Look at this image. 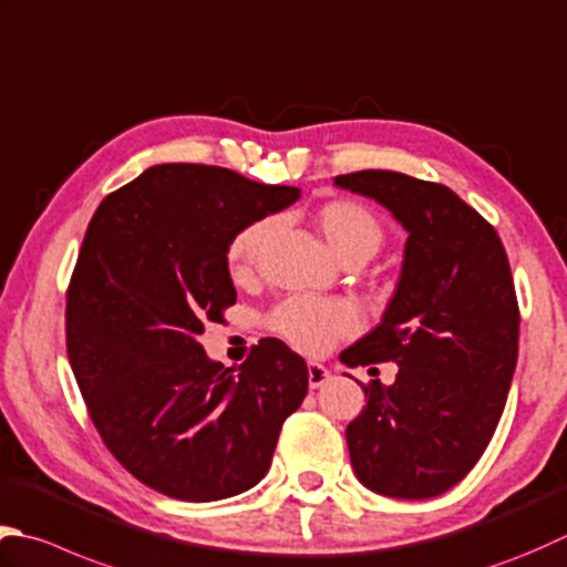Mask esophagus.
Instances as JSON below:
<instances>
[{
  "instance_id": "obj_1",
  "label": "esophagus",
  "mask_w": 567,
  "mask_h": 567,
  "mask_svg": "<svg viewBox=\"0 0 567 567\" xmlns=\"http://www.w3.org/2000/svg\"><path fill=\"white\" fill-rule=\"evenodd\" d=\"M307 373H309V388H312V391H317V388H321L331 379V373L321 363H309Z\"/></svg>"
}]
</instances>
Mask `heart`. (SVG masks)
<instances>
[{"mask_svg":"<svg viewBox=\"0 0 567 567\" xmlns=\"http://www.w3.org/2000/svg\"><path fill=\"white\" fill-rule=\"evenodd\" d=\"M315 226L343 262H365L385 243V226L371 206L357 198H334L315 210ZM275 224L270 218L252 220L230 238L226 265L233 280H248L268 246ZM275 337L297 351L321 353L341 337L359 329V315L343 299L292 295L282 299L265 319Z\"/></svg>","mask_w":567,"mask_h":567,"instance_id":"obj_1","label":"heart"}]
</instances>
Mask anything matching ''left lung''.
<instances>
[{"label": "left lung", "mask_w": 567, "mask_h": 567, "mask_svg": "<svg viewBox=\"0 0 567 567\" xmlns=\"http://www.w3.org/2000/svg\"><path fill=\"white\" fill-rule=\"evenodd\" d=\"M334 184L375 198L408 230L383 321L341 353L347 365H401L393 385H363L369 401L347 427L353 472L385 496H437L480 462L512 388L520 315L504 243L442 184L385 169Z\"/></svg>", "instance_id": "obj_1"}]
</instances>
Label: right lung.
<instances>
[{
  "label": "right lung",
  "instance_id": "1",
  "mask_svg": "<svg viewBox=\"0 0 567 567\" xmlns=\"http://www.w3.org/2000/svg\"><path fill=\"white\" fill-rule=\"evenodd\" d=\"M297 196L224 166L157 164L87 224L65 349L105 447L154 492L198 504L248 492L305 401L307 363L280 339H260L238 373L198 343L236 305L230 238Z\"/></svg>",
  "mask_w": 567,
  "mask_h": 567
}]
</instances>
